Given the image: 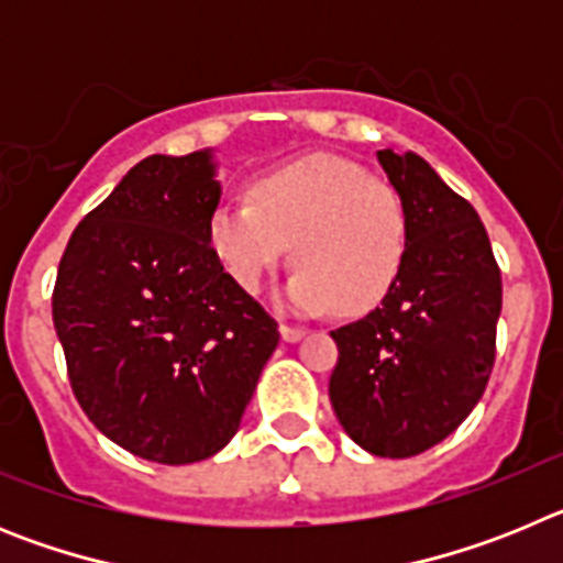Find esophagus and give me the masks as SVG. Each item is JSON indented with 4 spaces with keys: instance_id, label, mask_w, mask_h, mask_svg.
<instances>
[{
    "instance_id": "34e87169",
    "label": "esophagus",
    "mask_w": 563,
    "mask_h": 563,
    "mask_svg": "<svg viewBox=\"0 0 563 563\" xmlns=\"http://www.w3.org/2000/svg\"><path fill=\"white\" fill-rule=\"evenodd\" d=\"M278 332H282V341H287V343H298L301 338L307 335L305 327H290V324H282L278 327Z\"/></svg>"
}]
</instances>
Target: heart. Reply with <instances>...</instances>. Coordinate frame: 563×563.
<instances>
[{"label": "heart", "instance_id": "1", "mask_svg": "<svg viewBox=\"0 0 563 563\" xmlns=\"http://www.w3.org/2000/svg\"><path fill=\"white\" fill-rule=\"evenodd\" d=\"M253 202L225 200L208 217V247L239 290L262 292L287 256L298 262L282 301L292 312L341 307L357 316L386 298L409 247L400 194L338 154H307L258 174Z\"/></svg>", "mask_w": 563, "mask_h": 563}]
</instances>
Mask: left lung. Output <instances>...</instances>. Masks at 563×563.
Returning a JSON list of instances; mask_svg holds the SVG:
<instances>
[{"label": "left lung", "mask_w": 563, "mask_h": 563, "mask_svg": "<svg viewBox=\"0 0 563 563\" xmlns=\"http://www.w3.org/2000/svg\"><path fill=\"white\" fill-rule=\"evenodd\" d=\"M377 163L409 213V247L380 307L332 330L330 400L375 456L406 460L456 431L494 369L501 276L479 213L420 154Z\"/></svg>", "instance_id": "left-lung-1"}]
</instances>
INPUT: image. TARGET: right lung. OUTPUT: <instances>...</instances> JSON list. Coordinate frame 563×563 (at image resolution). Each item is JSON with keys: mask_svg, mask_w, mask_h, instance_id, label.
<instances>
[{"mask_svg": "<svg viewBox=\"0 0 563 563\" xmlns=\"http://www.w3.org/2000/svg\"><path fill=\"white\" fill-rule=\"evenodd\" d=\"M213 148L152 154L73 231L53 324L84 415L161 465L222 451L239 431L278 327L208 247L220 206Z\"/></svg>", "mask_w": 563, "mask_h": 563, "instance_id": "obj_1", "label": "right lung"}]
</instances>
